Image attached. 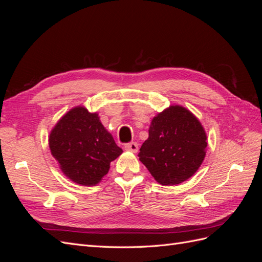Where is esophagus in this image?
Here are the masks:
<instances>
[{
	"mask_svg": "<svg viewBox=\"0 0 262 262\" xmlns=\"http://www.w3.org/2000/svg\"><path fill=\"white\" fill-rule=\"evenodd\" d=\"M124 148H125L126 150H130V152L137 153L138 149H139V145H138L137 142H130V143L124 145Z\"/></svg>",
	"mask_w": 262,
	"mask_h": 262,
	"instance_id": "34e87169",
	"label": "esophagus"
}]
</instances>
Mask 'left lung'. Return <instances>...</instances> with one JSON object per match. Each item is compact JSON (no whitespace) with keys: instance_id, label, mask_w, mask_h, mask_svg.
Returning a JSON list of instances; mask_svg holds the SVG:
<instances>
[{"instance_id":"obj_1","label":"left lung","mask_w":262,"mask_h":262,"mask_svg":"<svg viewBox=\"0 0 262 262\" xmlns=\"http://www.w3.org/2000/svg\"><path fill=\"white\" fill-rule=\"evenodd\" d=\"M207 146V133L198 118L175 105L152 119L138 156L157 182L173 186L194 175Z\"/></svg>"}]
</instances>
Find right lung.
Segmentation results:
<instances>
[{
  "label": "right lung",
  "instance_id": "add662e5",
  "mask_svg": "<svg viewBox=\"0 0 262 262\" xmlns=\"http://www.w3.org/2000/svg\"><path fill=\"white\" fill-rule=\"evenodd\" d=\"M49 147L62 172L82 186L97 185L122 153L98 114L83 106L71 109L54 125Z\"/></svg>",
  "mask_w": 262,
  "mask_h": 262
}]
</instances>
